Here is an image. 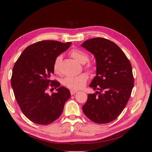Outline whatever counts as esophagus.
Wrapping results in <instances>:
<instances>
[{
  "mask_svg": "<svg viewBox=\"0 0 152 152\" xmlns=\"http://www.w3.org/2000/svg\"><path fill=\"white\" fill-rule=\"evenodd\" d=\"M78 93V91H76V90H74V89H71L70 90V94L71 95H73L75 94V93Z\"/></svg>",
  "mask_w": 152,
  "mask_h": 152,
  "instance_id": "1",
  "label": "esophagus"
}]
</instances>
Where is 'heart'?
<instances>
[{
	"label": "heart",
	"instance_id": "1",
	"mask_svg": "<svg viewBox=\"0 0 152 152\" xmlns=\"http://www.w3.org/2000/svg\"><path fill=\"white\" fill-rule=\"evenodd\" d=\"M70 56L78 61L80 63H86L89 60V56L84 51L79 49H73L70 52ZM62 57L58 56L55 59L53 63V70L56 73L59 72L60 65ZM86 68L91 72L95 70V66L91 63H88L86 64ZM89 79V75L87 73H82L80 75L74 77H66L63 80V85L66 88L71 89H79L84 86L86 83Z\"/></svg>",
	"mask_w": 152,
	"mask_h": 152
}]
</instances>
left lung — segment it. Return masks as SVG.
<instances>
[{"label":"left lung","mask_w":152,"mask_h":152,"mask_svg":"<svg viewBox=\"0 0 152 152\" xmlns=\"http://www.w3.org/2000/svg\"><path fill=\"white\" fill-rule=\"evenodd\" d=\"M82 46L96 62V75L89 85L96 92L88 94L83 112L96 124H108L120 115L129 100L134 86L131 64L121 48L106 38H91Z\"/></svg>","instance_id":"left-lung-1"}]
</instances>
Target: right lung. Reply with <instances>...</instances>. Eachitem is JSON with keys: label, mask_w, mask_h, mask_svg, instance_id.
<instances>
[{"label": "right lung", "mask_w": 152, "mask_h": 152, "mask_svg": "<svg viewBox=\"0 0 152 152\" xmlns=\"http://www.w3.org/2000/svg\"><path fill=\"white\" fill-rule=\"evenodd\" d=\"M71 42L42 40L30 45L23 51L12 70L11 84L21 112L34 124L48 125L59 118L70 92L60 83L51 80L53 63ZM57 89L50 96L49 88Z\"/></svg>", "instance_id": "obj_1"}]
</instances>
